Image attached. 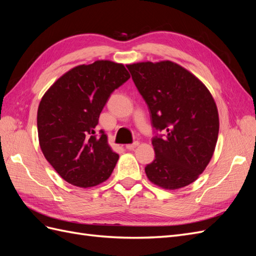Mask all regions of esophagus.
<instances>
[{
  "mask_svg": "<svg viewBox=\"0 0 256 256\" xmlns=\"http://www.w3.org/2000/svg\"><path fill=\"white\" fill-rule=\"evenodd\" d=\"M138 145V141H136V142H134V143H131V144H127L126 145V148L127 150H134V147H136Z\"/></svg>",
  "mask_w": 256,
  "mask_h": 256,
  "instance_id": "esophagus-1",
  "label": "esophagus"
}]
</instances>
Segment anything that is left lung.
Returning <instances> with one entry per match:
<instances>
[{
    "instance_id": "left-lung-1",
    "label": "left lung",
    "mask_w": 256,
    "mask_h": 256,
    "mask_svg": "<svg viewBox=\"0 0 256 256\" xmlns=\"http://www.w3.org/2000/svg\"><path fill=\"white\" fill-rule=\"evenodd\" d=\"M150 113L156 156L145 166L154 184L182 188L210 161L219 134V115L205 85L173 62L127 65ZM164 132V134H158Z\"/></svg>"
}]
</instances>
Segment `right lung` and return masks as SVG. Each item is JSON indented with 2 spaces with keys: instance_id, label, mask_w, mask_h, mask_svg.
I'll return each mask as SVG.
<instances>
[{
  "instance_id": "right-lung-1",
  "label": "right lung",
  "mask_w": 256,
  "mask_h": 256,
  "mask_svg": "<svg viewBox=\"0 0 256 256\" xmlns=\"http://www.w3.org/2000/svg\"><path fill=\"white\" fill-rule=\"evenodd\" d=\"M129 78L122 64L97 60L72 68L42 98L37 111L40 148L67 182L94 187L112 174L118 154L104 130L96 134V126L112 92Z\"/></svg>"
}]
</instances>
